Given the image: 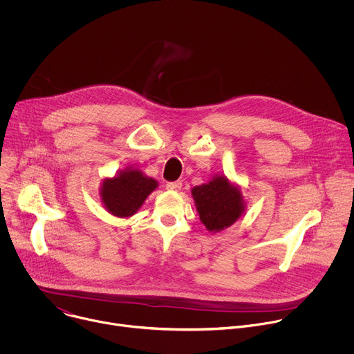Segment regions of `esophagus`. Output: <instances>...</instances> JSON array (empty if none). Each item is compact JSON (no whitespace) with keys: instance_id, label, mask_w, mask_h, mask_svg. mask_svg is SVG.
I'll use <instances>...</instances> for the list:
<instances>
[{"instance_id":"esophagus-1","label":"esophagus","mask_w":354,"mask_h":354,"mask_svg":"<svg viewBox=\"0 0 354 354\" xmlns=\"http://www.w3.org/2000/svg\"><path fill=\"white\" fill-rule=\"evenodd\" d=\"M167 189L172 190V192H179L182 189V182L176 180V182H168L167 183Z\"/></svg>"}]
</instances>
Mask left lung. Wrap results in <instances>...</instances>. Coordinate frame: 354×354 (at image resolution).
Returning <instances> with one entry per match:
<instances>
[{
	"mask_svg": "<svg viewBox=\"0 0 354 354\" xmlns=\"http://www.w3.org/2000/svg\"><path fill=\"white\" fill-rule=\"evenodd\" d=\"M192 197L200 221L213 234L231 227L246 209L241 187L225 175H214L210 182L194 186Z\"/></svg>",
	"mask_w": 354,
	"mask_h": 354,
	"instance_id": "1",
	"label": "left lung"
}]
</instances>
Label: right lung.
Wrapping results in <instances>:
<instances>
[{"instance_id":"right-lung-1","label":"right lung","mask_w":354,"mask_h":354,"mask_svg":"<svg viewBox=\"0 0 354 354\" xmlns=\"http://www.w3.org/2000/svg\"><path fill=\"white\" fill-rule=\"evenodd\" d=\"M157 187L158 182L154 178L147 176L138 168L127 167L112 178H104L99 187L100 203L112 216L129 218Z\"/></svg>"}]
</instances>
